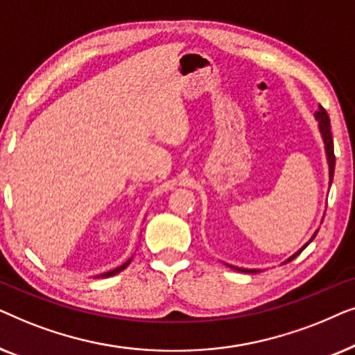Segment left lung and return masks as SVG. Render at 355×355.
I'll return each instance as SVG.
<instances>
[{"mask_svg":"<svg viewBox=\"0 0 355 355\" xmlns=\"http://www.w3.org/2000/svg\"><path fill=\"white\" fill-rule=\"evenodd\" d=\"M315 119L318 121V128H320V134H322L323 137V144H324V152H327V159H328V166H329V184L333 181V176H334V162H336V158H334V147H333V135H331V125H329V116L327 111H324L323 106H318V111L315 113ZM318 232V231H317ZM317 232L312 236V239H310L307 244H305L302 249L299 252H295L293 257H289L288 260L284 261V263H288V261L294 260L295 257H297L300 252H302L305 247H307L310 242L313 241V237L317 236ZM231 268H234L237 271H244V273H259V270H247V268H236V266H231Z\"/></svg>","mask_w":355,"mask_h":355,"instance_id":"1","label":"left lung"}]
</instances>
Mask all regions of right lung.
<instances>
[{"instance_id": "obj_1", "label": "right lung", "mask_w": 355, "mask_h": 355, "mask_svg": "<svg viewBox=\"0 0 355 355\" xmlns=\"http://www.w3.org/2000/svg\"><path fill=\"white\" fill-rule=\"evenodd\" d=\"M130 260H132V259H129L128 261H125V263H124V265H121V266H118V268L111 270V271H108V273H103V275H100V276H101V278H108V276H113V275H116V273H119V271H123V270L125 268V266H128V265L130 263ZM100 276H98V278H100Z\"/></svg>"}]
</instances>
